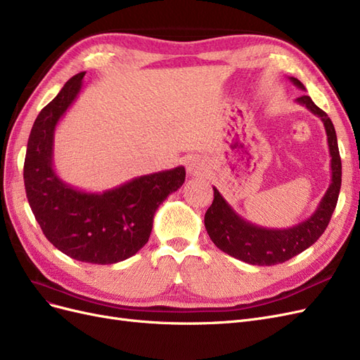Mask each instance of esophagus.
<instances>
[{"label":"esophagus","instance_id":"obj_1","mask_svg":"<svg viewBox=\"0 0 360 360\" xmlns=\"http://www.w3.org/2000/svg\"><path fill=\"white\" fill-rule=\"evenodd\" d=\"M188 172L192 174V176H202L205 172V163L200 158H193L192 160L188 162Z\"/></svg>","mask_w":360,"mask_h":360}]
</instances>
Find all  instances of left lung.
<instances>
[{
  "label": "left lung",
  "mask_w": 360,
  "mask_h": 360,
  "mask_svg": "<svg viewBox=\"0 0 360 360\" xmlns=\"http://www.w3.org/2000/svg\"><path fill=\"white\" fill-rule=\"evenodd\" d=\"M300 90H307L304 85L290 76L288 78ZM297 103L307 106L308 110L320 117L324 124L328 144L330 151V184L321 198L317 210L308 219L290 228H264L249 222L236 213L233 207L226 202L221 192L213 188V202L205 212L204 225L212 242L224 250L225 254L237 259L245 261L252 266H275L284 263L290 258L303 252L311 245L319 240L329 225L332 213L338 202V195L341 189V158L338 148V139L332 120L323 110L312 102L309 96H302L296 99Z\"/></svg>",
  "instance_id": "8db88e82"
}]
</instances>
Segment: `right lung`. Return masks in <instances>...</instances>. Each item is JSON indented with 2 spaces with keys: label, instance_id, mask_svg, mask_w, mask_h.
I'll return each instance as SVG.
<instances>
[{
  "label": "right lung",
  "instance_id": "obj_1",
  "mask_svg": "<svg viewBox=\"0 0 360 360\" xmlns=\"http://www.w3.org/2000/svg\"><path fill=\"white\" fill-rule=\"evenodd\" d=\"M84 75L64 84L32 124L24 163L25 192L48 240L68 257L91 264H114L147 242L158 207L186 179L184 167L139 176L103 192H84L53 169V136L84 85Z\"/></svg>",
  "mask_w": 360,
  "mask_h": 360
}]
</instances>
